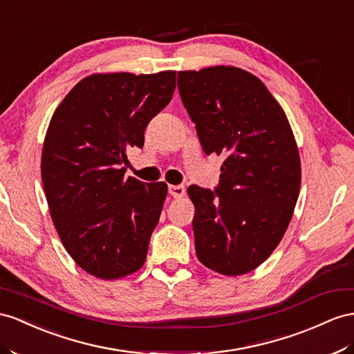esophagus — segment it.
<instances>
[{"label":"esophagus","mask_w":354,"mask_h":354,"mask_svg":"<svg viewBox=\"0 0 354 354\" xmlns=\"http://www.w3.org/2000/svg\"><path fill=\"white\" fill-rule=\"evenodd\" d=\"M169 194L175 198L183 197L185 194V187L184 185H169Z\"/></svg>","instance_id":"34e87169"}]
</instances>
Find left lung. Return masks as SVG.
<instances>
[{"label":"left lung","instance_id":"left-lung-1","mask_svg":"<svg viewBox=\"0 0 354 354\" xmlns=\"http://www.w3.org/2000/svg\"><path fill=\"white\" fill-rule=\"evenodd\" d=\"M178 89L206 156H224L214 188L189 185L196 254L242 275L272 254L292 220L301 160L287 116L254 75L234 67L179 71Z\"/></svg>","mask_w":354,"mask_h":354}]
</instances>
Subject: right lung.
<instances>
[{
    "label": "right lung",
    "mask_w": 354,
    "mask_h": 354,
    "mask_svg": "<svg viewBox=\"0 0 354 354\" xmlns=\"http://www.w3.org/2000/svg\"><path fill=\"white\" fill-rule=\"evenodd\" d=\"M176 86L175 71L80 80L53 113L41 180L62 245L88 274L115 279L142 268L167 194L165 183L125 176L127 149Z\"/></svg>",
    "instance_id": "right-lung-1"
}]
</instances>
